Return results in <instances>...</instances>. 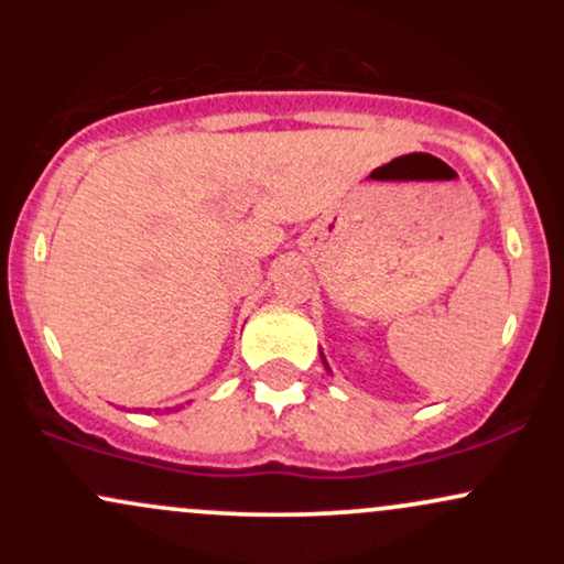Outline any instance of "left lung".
<instances>
[{
  "mask_svg": "<svg viewBox=\"0 0 564 564\" xmlns=\"http://www.w3.org/2000/svg\"><path fill=\"white\" fill-rule=\"evenodd\" d=\"M321 360H323V366H326V371H332V366L326 364V358H323V352H321Z\"/></svg>",
  "mask_w": 564,
  "mask_h": 564,
  "instance_id": "left-lung-1",
  "label": "left lung"
}]
</instances>
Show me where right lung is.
<instances>
[{"label":"right lung","instance_id":"1","mask_svg":"<svg viewBox=\"0 0 564 564\" xmlns=\"http://www.w3.org/2000/svg\"><path fill=\"white\" fill-rule=\"evenodd\" d=\"M187 403H191V400H187ZM180 408H185V405H177V408H170V411H180Z\"/></svg>","mask_w":564,"mask_h":564}]
</instances>
